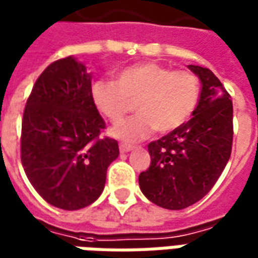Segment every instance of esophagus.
Wrapping results in <instances>:
<instances>
[{
    "mask_svg": "<svg viewBox=\"0 0 258 258\" xmlns=\"http://www.w3.org/2000/svg\"><path fill=\"white\" fill-rule=\"evenodd\" d=\"M118 149H120L121 153H127V152L133 151V149H134V146L127 145V144H120V145H118Z\"/></svg>",
    "mask_w": 258,
    "mask_h": 258,
    "instance_id": "obj_1",
    "label": "esophagus"
}]
</instances>
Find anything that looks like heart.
I'll use <instances>...</instances> for the list:
<instances>
[{"label":"heart","instance_id":"obj_1","mask_svg":"<svg viewBox=\"0 0 258 258\" xmlns=\"http://www.w3.org/2000/svg\"><path fill=\"white\" fill-rule=\"evenodd\" d=\"M199 79L190 72L141 62L116 74V81L96 80L91 87V101L98 112L116 123L137 102L134 117L116 124L110 134L124 142H137L159 133H171L184 125L199 103Z\"/></svg>","mask_w":258,"mask_h":258}]
</instances>
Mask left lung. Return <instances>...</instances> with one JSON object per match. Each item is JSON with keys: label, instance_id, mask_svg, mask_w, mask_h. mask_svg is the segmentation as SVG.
Here are the masks:
<instances>
[{"label": "left lung", "instance_id": "1", "mask_svg": "<svg viewBox=\"0 0 258 258\" xmlns=\"http://www.w3.org/2000/svg\"><path fill=\"white\" fill-rule=\"evenodd\" d=\"M200 80L199 103L192 118L151 142V166L140 174V188L152 203L182 210L216 184L232 151V101L214 73L188 66Z\"/></svg>", "mask_w": 258, "mask_h": 258}]
</instances>
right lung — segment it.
I'll return each instance as SVG.
<instances>
[{"label":"right lung","mask_w":258,"mask_h":258,"mask_svg":"<svg viewBox=\"0 0 258 258\" xmlns=\"http://www.w3.org/2000/svg\"><path fill=\"white\" fill-rule=\"evenodd\" d=\"M92 74L74 56L48 66L26 103L20 157L34 189L49 205L79 210L105 188L117 141L99 138L105 121L91 101Z\"/></svg>","instance_id":"1"}]
</instances>
